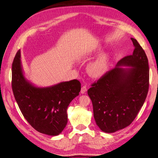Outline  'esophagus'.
Wrapping results in <instances>:
<instances>
[{
  "label": "esophagus",
  "mask_w": 158,
  "mask_h": 158,
  "mask_svg": "<svg viewBox=\"0 0 158 158\" xmlns=\"http://www.w3.org/2000/svg\"><path fill=\"white\" fill-rule=\"evenodd\" d=\"M87 91V89H86V86H83L82 88H81V94H85L86 93V92Z\"/></svg>",
  "instance_id": "1"
}]
</instances>
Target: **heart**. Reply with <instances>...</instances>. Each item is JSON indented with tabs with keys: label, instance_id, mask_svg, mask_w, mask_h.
Here are the masks:
<instances>
[{
	"label": "heart",
	"instance_id": "b5f03b06",
	"mask_svg": "<svg viewBox=\"0 0 158 158\" xmlns=\"http://www.w3.org/2000/svg\"><path fill=\"white\" fill-rule=\"evenodd\" d=\"M103 50V47L101 45H97L90 51V54L96 55L100 53ZM111 55L109 52H104L102 53L94 60L91 62L88 67L87 72L90 77L93 78H100L108 72Z\"/></svg>",
	"mask_w": 158,
	"mask_h": 158
}]
</instances>
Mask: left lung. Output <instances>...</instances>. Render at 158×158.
Listing matches in <instances>:
<instances>
[{
    "mask_svg": "<svg viewBox=\"0 0 158 158\" xmlns=\"http://www.w3.org/2000/svg\"><path fill=\"white\" fill-rule=\"evenodd\" d=\"M131 40L135 47L133 54L122 58L87 92L96 123L105 133H114L130 125L148 94V58L137 41Z\"/></svg>",
    "mask_w": 158,
    "mask_h": 158,
    "instance_id": "1",
    "label": "left lung"
}]
</instances>
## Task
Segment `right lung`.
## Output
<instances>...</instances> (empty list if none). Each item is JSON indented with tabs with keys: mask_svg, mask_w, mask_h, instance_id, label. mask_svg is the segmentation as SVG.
I'll return each mask as SVG.
<instances>
[{
	"mask_svg": "<svg viewBox=\"0 0 158 158\" xmlns=\"http://www.w3.org/2000/svg\"><path fill=\"white\" fill-rule=\"evenodd\" d=\"M11 86L25 118L36 131L51 136L58 135L65 128L68 106L81 91L76 79L45 87L31 83L25 77L20 50L12 64Z\"/></svg>",
	"mask_w": 158,
	"mask_h": 158,
	"instance_id": "right-lung-1",
	"label": "right lung"
}]
</instances>
